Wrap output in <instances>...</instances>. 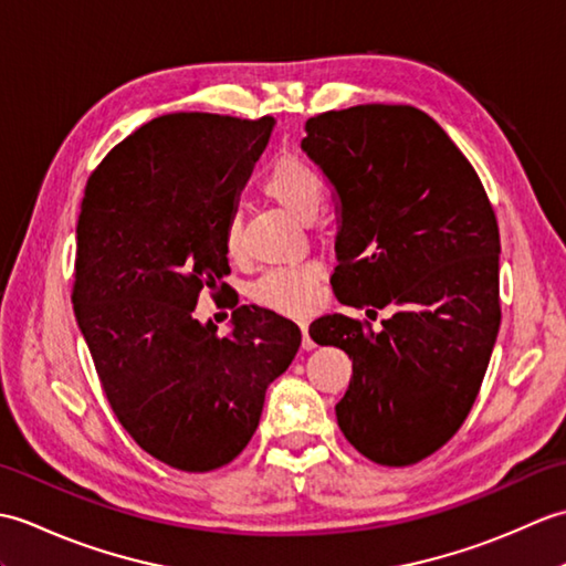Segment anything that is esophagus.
Masks as SVG:
<instances>
[{
    "instance_id": "esophagus-1",
    "label": "esophagus",
    "mask_w": 566,
    "mask_h": 566,
    "mask_svg": "<svg viewBox=\"0 0 566 566\" xmlns=\"http://www.w3.org/2000/svg\"><path fill=\"white\" fill-rule=\"evenodd\" d=\"M302 347H304V350H314V347H316V343L311 340V335H308V326H306V323H302Z\"/></svg>"
}]
</instances>
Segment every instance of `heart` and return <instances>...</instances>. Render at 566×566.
<instances>
[{
  "label": "heart",
  "instance_id": "b5f03b06",
  "mask_svg": "<svg viewBox=\"0 0 566 566\" xmlns=\"http://www.w3.org/2000/svg\"><path fill=\"white\" fill-rule=\"evenodd\" d=\"M260 189L302 221H314L323 207V199H326L323 177L296 155L276 158L262 172ZM223 248L228 258H240V252H243V223H240L238 213L228 216L223 226ZM318 280L321 268L316 262L272 268L250 284V298L264 308L276 311V314L304 316L316 304Z\"/></svg>",
  "mask_w": 566,
  "mask_h": 566
}]
</instances>
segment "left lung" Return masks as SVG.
<instances>
[{
    "label": "left lung",
    "mask_w": 566,
    "mask_h": 566,
    "mask_svg": "<svg viewBox=\"0 0 566 566\" xmlns=\"http://www.w3.org/2000/svg\"><path fill=\"white\" fill-rule=\"evenodd\" d=\"M302 148L340 199L335 296L369 318L391 311L377 331L343 314L311 323V338L353 359L338 426L367 460L416 464L460 430L494 350V207L472 163L416 106L316 114Z\"/></svg>",
    "instance_id": "left-lung-1"
}]
</instances>
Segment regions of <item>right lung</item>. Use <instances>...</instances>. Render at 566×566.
Wrapping results in <instances>:
<instances>
[{
  "label": "right lung",
  "mask_w": 566,
  "mask_h": 566,
  "mask_svg": "<svg viewBox=\"0 0 566 566\" xmlns=\"http://www.w3.org/2000/svg\"><path fill=\"white\" fill-rule=\"evenodd\" d=\"M274 118L167 114L94 167L77 221L72 308L118 423L155 460L211 472L245 450L264 391L302 345L294 321L240 306L195 318L231 272L223 226Z\"/></svg>",
  "instance_id": "right-lung-1"
}]
</instances>
